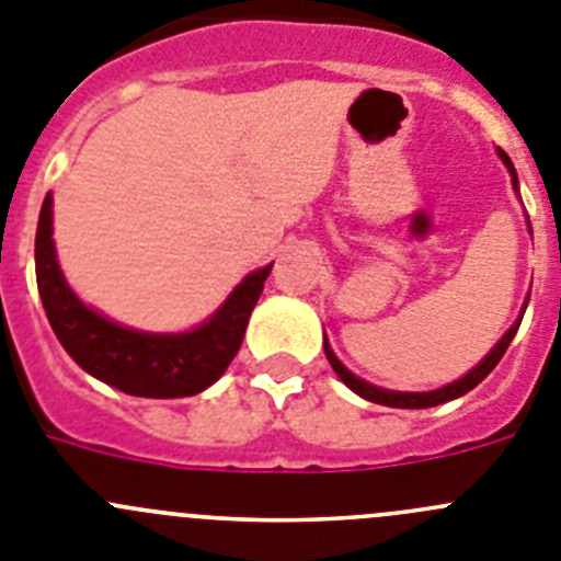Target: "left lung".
<instances>
[{
	"label": "left lung",
	"mask_w": 561,
	"mask_h": 561,
	"mask_svg": "<svg viewBox=\"0 0 561 561\" xmlns=\"http://www.w3.org/2000/svg\"><path fill=\"white\" fill-rule=\"evenodd\" d=\"M497 152H501L503 163H506L508 172H512V183H515V186H517V178H515V169H512V161H508V156L503 150H497ZM526 306H528V302H526ZM523 314H526V308H523ZM520 320H523V317H520ZM520 320H517L515 325H512L506 333H503L501 342H497L495 347H492V353L484 358V362L479 364V367L470 369V373H467L465 378H459V381L448 383V387L434 389V392H389V389H378V387H373V383H367V381H362V378H356V375H353L351 369H344V364L339 362L336 356H333V351H331V347H328V342H325V356H328V362H331V367L336 369L339 378H342V381L347 383V387H351L353 392L362 394L364 400H373V403H381V405H392V409H431V405L448 403V400L461 398V394H467V392H470V389L479 387V383L484 381L486 375H490L492 369L497 367V362H501V358H503L506 347H508V344H512V339H515L517 328H520Z\"/></svg>",
	"instance_id": "obj_1"
}]
</instances>
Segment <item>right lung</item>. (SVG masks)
<instances>
[{"mask_svg": "<svg viewBox=\"0 0 561 561\" xmlns=\"http://www.w3.org/2000/svg\"><path fill=\"white\" fill-rule=\"evenodd\" d=\"M270 266L247 275L217 314L192 333L158 336L122 328L82 306L55 261L53 197L41 205L35 233V277L55 336L82 369L136 398H188L228 369L259 302Z\"/></svg>", "mask_w": 561, "mask_h": 561, "instance_id": "right-lung-1", "label": "right lung"}]
</instances>
